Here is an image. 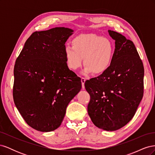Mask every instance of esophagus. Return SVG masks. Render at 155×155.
<instances>
[{"instance_id": "esophagus-1", "label": "esophagus", "mask_w": 155, "mask_h": 155, "mask_svg": "<svg viewBox=\"0 0 155 155\" xmlns=\"http://www.w3.org/2000/svg\"><path fill=\"white\" fill-rule=\"evenodd\" d=\"M81 83H82V88H83V89H85V82L86 81V79L85 78H81Z\"/></svg>"}]
</instances>
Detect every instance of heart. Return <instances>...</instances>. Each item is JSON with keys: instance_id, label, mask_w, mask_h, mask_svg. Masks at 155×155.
Masks as SVG:
<instances>
[{"instance_id": "b5f03b06", "label": "heart", "mask_w": 155, "mask_h": 155, "mask_svg": "<svg viewBox=\"0 0 155 155\" xmlns=\"http://www.w3.org/2000/svg\"><path fill=\"white\" fill-rule=\"evenodd\" d=\"M72 46H66L64 54L67 66L72 70L85 66L84 74L92 72L101 74L110 68L113 61L114 47L107 38L96 34H81L75 37Z\"/></svg>"}]
</instances>
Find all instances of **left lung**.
Returning <instances> with one entry per match:
<instances>
[{
    "mask_svg": "<svg viewBox=\"0 0 155 155\" xmlns=\"http://www.w3.org/2000/svg\"><path fill=\"white\" fill-rule=\"evenodd\" d=\"M115 40L113 61L100 76L87 80L88 114L98 128L116 130L133 118L143 94L144 68L133 41L109 30Z\"/></svg>",
    "mask_w": 155,
    "mask_h": 155,
    "instance_id": "obj_1",
    "label": "left lung"
}]
</instances>
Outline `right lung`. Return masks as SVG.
I'll return each instance as SVG.
<instances>
[{
	"label": "right lung",
	"instance_id": "1",
	"mask_svg": "<svg viewBox=\"0 0 155 155\" xmlns=\"http://www.w3.org/2000/svg\"><path fill=\"white\" fill-rule=\"evenodd\" d=\"M73 31L56 27L34 32L16 59L13 101L27 124L37 130L58 129L81 88V78L67 66L64 54Z\"/></svg>",
	"mask_w": 155,
	"mask_h": 155
}]
</instances>
